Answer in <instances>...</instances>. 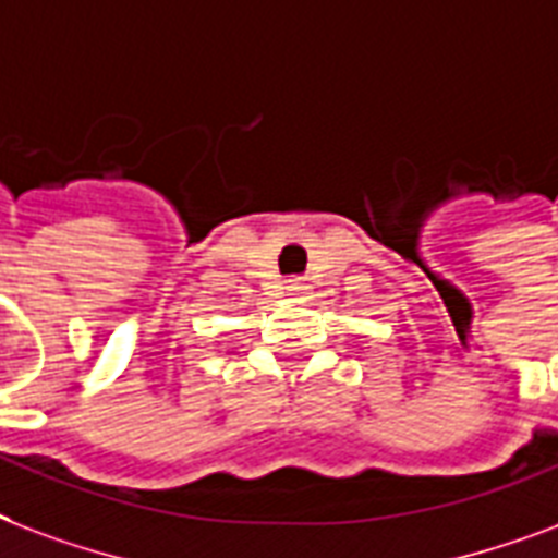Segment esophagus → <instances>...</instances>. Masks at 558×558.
<instances>
[{
	"label": "esophagus",
	"instance_id": "obj_1",
	"mask_svg": "<svg viewBox=\"0 0 558 558\" xmlns=\"http://www.w3.org/2000/svg\"><path fill=\"white\" fill-rule=\"evenodd\" d=\"M284 288H288V291H291L293 296H300V293H305V291H308V284H305V282H300V279H291V282L284 284Z\"/></svg>",
	"mask_w": 558,
	"mask_h": 558
}]
</instances>
